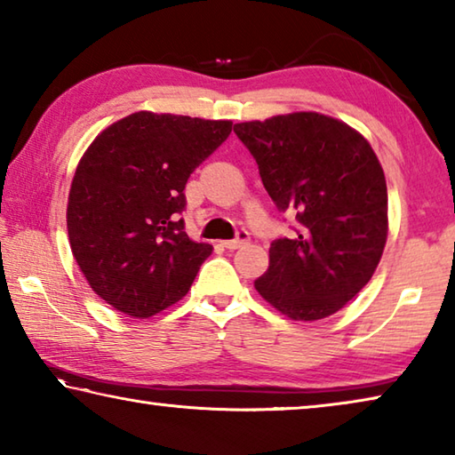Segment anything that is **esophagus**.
<instances>
[{
	"label": "esophagus",
	"instance_id": "34e87169",
	"mask_svg": "<svg viewBox=\"0 0 455 455\" xmlns=\"http://www.w3.org/2000/svg\"><path fill=\"white\" fill-rule=\"evenodd\" d=\"M246 243H249V235L238 233V236L233 238V241H222V246L228 251H236V249H241V246H244Z\"/></svg>",
	"mask_w": 455,
	"mask_h": 455
}]
</instances>
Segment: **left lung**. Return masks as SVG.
<instances>
[{
    "label": "left lung",
    "instance_id": "obj_1",
    "mask_svg": "<svg viewBox=\"0 0 455 455\" xmlns=\"http://www.w3.org/2000/svg\"><path fill=\"white\" fill-rule=\"evenodd\" d=\"M268 196L299 220L268 249L255 289L292 321L343 309L371 279L387 243V184L367 138L319 112L238 122Z\"/></svg>",
    "mask_w": 455,
    "mask_h": 455
}]
</instances>
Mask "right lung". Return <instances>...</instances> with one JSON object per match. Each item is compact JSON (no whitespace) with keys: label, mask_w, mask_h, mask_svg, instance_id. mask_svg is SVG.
I'll use <instances>...</instances> for the list:
<instances>
[{"label":"right lung","mask_w":455,"mask_h":455,"mask_svg":"<svg viewBox=\"0 0 455 455\" xmlns=\"http://www.w3.org/2000/svg\"><path fill=\"white\" fill-rule=\"evenodd\" d=\"M233 122L134 112L82 154L68 196V238L92 291L148 319L187 295L212 246L184 233V187Z\"/></svg>","instance_id":"1"}]
</instances>
